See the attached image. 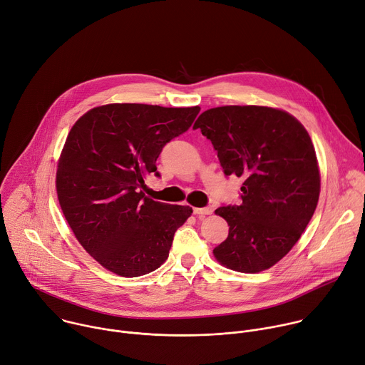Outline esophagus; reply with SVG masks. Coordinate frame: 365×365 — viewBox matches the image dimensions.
Listing matches in <instances>:
<instances>
[{
	"label": "esophagus",
	"mask_w": 365,
	"mask_h": 365,
	"mask_svg": "<svg viewBox=\"0 0 365 365\" xmlns=\"http://www.w3.org/2000/svg\"><path fill=\"white\" fill-rule=\"evenodd\" d=\"M212 212H213V209L210 206L209 207H195L194 209V215H201V216L212 215Z\"/></svg>",
	"instance_id": "esophagus-1"
}]
</instances>
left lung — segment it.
I'll return each instance as SVG.
<instances>
[{
  "label": "left lung",
  "instance_id": "obj_1",
  "mask_svg": "<svg viewBox=\"0 0 365 365\" xmlns=\"http://www.w3.org/2000/svg\"><path fill=\"white\" fill-rule=\"evenodd\" d=\"M192 129L213 145L226 177L244 178L239 206L219 207L229 235L213 250L239 272L271 268L294 247L319 200L320 175L312 139L292 114L261 106H225L201 113Z\"/></svg>",
  "mask_w": 365,
  "mask_h": 365
}]
</instances>
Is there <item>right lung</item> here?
I'll return each instance as SVG.
<instances>
[{
  "instance_id": "right-lung-1",
  "label": "right lung",
  "mask_w": 365,
  "mask_h": 365,
  "mask_svg": "<svg viewBox=\"0 0 365 365\" xmlns=\"http://www.w3.org/2000/svg\"><path fill=\"white\" fill-rule=\"evenodd\" d=\"M200 107L107 104L78 118L62 149L56 191L78 242L121 277L149 274L164 264L188 206L148 198L145 178L159 177L156 159L190 129Z\"/></svg>"
}]
</instances>
